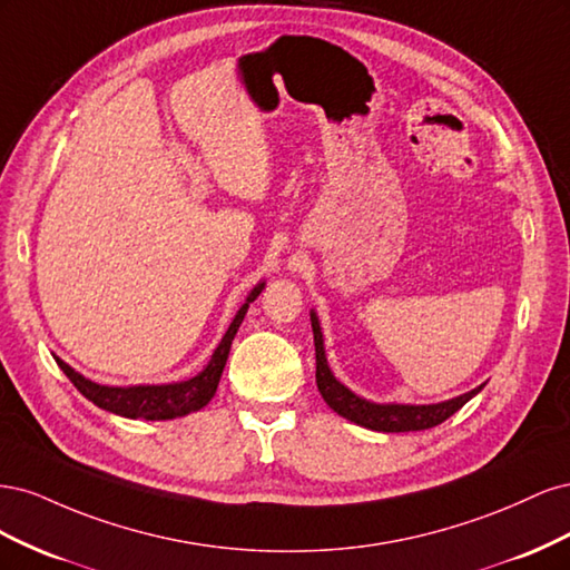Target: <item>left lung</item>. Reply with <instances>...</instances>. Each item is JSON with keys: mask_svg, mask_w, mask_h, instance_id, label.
Wrapping results in <instances>:
<instances>
[{"mask_svg": "<svg viewBox=\"0 0 570 570\" xmlns=\"http://www.w3.org/2000/svg\"><path fill=\"white\" fill-rule=\"evenodd\" d=\"M312 327H314V344H316V385L318 392L335 413L347 419L356 425H364L377 433H409V430H428L435 428L456 413L465 402L485 387L480 385L461 396H454L450 402L440 404H375L364 400V396L354 394L350 387H344L327 366L325 347H323V333L316 312H312Z\"/></svg>", "mask_w": 570, "mask_h": 570, "instance_id": "1", "label": "left lung"}]
</instances>
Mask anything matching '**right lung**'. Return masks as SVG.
<instances>
[{
    "instance_id": "add662e5",
    "label": "right lung",
    "mask_w": 570,
    "mask_h": 570,
    "mask_svg": "<svg viewBox=\"0 0 570 570\" xmlns=\"http://www.w3.org/2000/svg\"><path fill=\"white\" fill-rule=\"evenodd\" d=\"M266 283H258L252 292L247 302L239 306V312L235 314L230 327L223 335L220 344L216 347V352L212 354L209 364L204 366V371H199L195 377L189 381H180V383H170V385H132V387H111V385H99L92 383L90 377L80 375L78 371H73L71 366L61 361L59 356L57 364L59 368L66 373L68 381H71L78 392L82 396H88L92 404H97L99 409L111 411L116 416L124 419H147V421H166V419H178V416H187V413L199 411L206 404L212 402V396L216 394L220 373L226 368V361L230 354V344L235 340V333L239 323H243L249 304L262 295Z\"/></svg>"
}]
</instances>
